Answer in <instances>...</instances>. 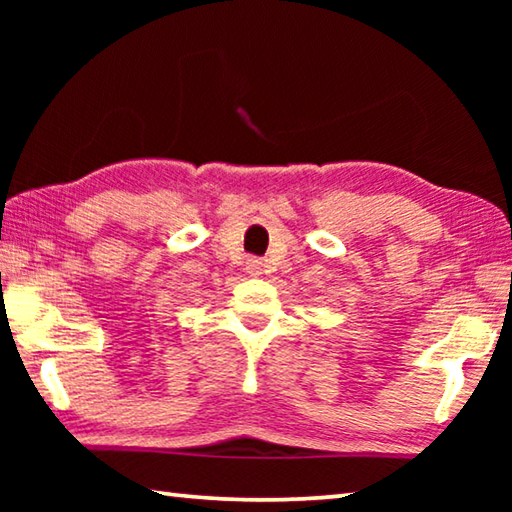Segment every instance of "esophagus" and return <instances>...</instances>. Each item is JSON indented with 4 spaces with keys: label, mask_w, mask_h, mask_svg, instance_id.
I'll return each mask as SVG.
<instances>
[{
    "label": "esophagus",
    "mask_w": 512,
    "mask_h": 512,
    "mask_svg": "<svg viewBox=\"0 0 512 512\" xmlns=\"http://www.w3.org/2000/svg\"><path fill=\"white\" fill-rule=\"evenodd\" d=\"M248 273L250 275L262 273V262H259V259H248Z\"/></svg>",
    "instance_id": "1"
}]
</instances>
